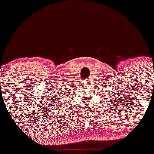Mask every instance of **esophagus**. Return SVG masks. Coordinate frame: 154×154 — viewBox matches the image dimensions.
Returning a JSON list of instances; mask_svg holds the SVG:
<instances>
[{"mask_svg": "<svg viewBox=\"0 0 154 154\" xmlns=\"http://www.w3.org/2000/svg\"><path fill=\"white\" fill-rule=\"evenodd\" d=\"M85 83H86V85H88V83H89V80H88V79H87L86 81H85Z\"/></svg>", "mask_w": 154, "mask_h": 154, "instance_id": "34e87169", "label": "esophagus"}]
</instances>
